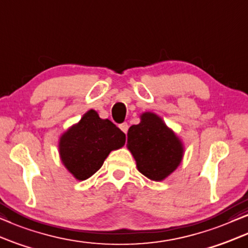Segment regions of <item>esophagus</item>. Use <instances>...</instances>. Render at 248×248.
Wrapping results in <instances>:
<instances>
[{
  "mask_svg": "<svg viewBox=\"0 0 248 248\" xmlns=\"http://www.w3.org/2000/svg\"><path fill=\"white\" fill-rule=\"evenodd\" d=\"M128 128H129V126H128L127 122H124V124H120V129H121L122 131H124V134H127Z\"/></svg>",
  "mask_w": 248,
  "mask_h": 248,
  "instance_id": "obj_1",
  "label": "esophagus"
}]
</instances>
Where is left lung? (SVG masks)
<instances>
[{
	"label": "left lung",
	"mask_w": 248,
	"mask_h": 248,
	"mask_svg": "<svg viewBox=\"0 0 248 248\" xmlns=\"http://www.w3.org/2000/svg\"><path fill=\"white\" fill-rule=\"evenodd\" d=\"M127 136L137 169L148 179L164 180L183 161V140L154 112L141 113L140 122L129 128Z\"/></svg>",
	"instance_id": "left-lung-1"
}]
</instances>
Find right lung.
I'll list each match as a JSON object with an SVG mask.
<instances>
[{
  "mask_svg": "<svg viewBox=\"0 0 248 248\" xmlns=\"http://www.w3.org/2000/svg\"><path fill=\"white\" fill-rule=\"evenodd\" d=\"M124 143L126 135L113 122L90 110L59 138V154L65 169L81 181L100 170L108 154Z\"/></svg>",
  "mask_w": 248,
  "mask_h": 248,
  "instance_id": "right-lung-1",
  "label": "right lung"
}]
</instances>
